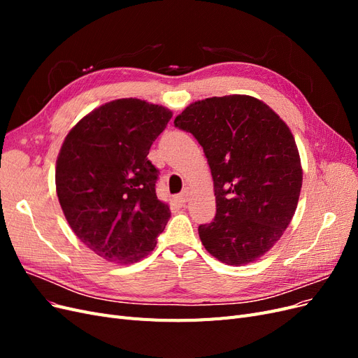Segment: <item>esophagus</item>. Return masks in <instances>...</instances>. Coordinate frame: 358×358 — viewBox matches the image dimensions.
<instances>
[{
	"label": "esophagus",
	"instance_id": "esophagus-1",
	"mask_svg": "<svg viewBox=\"0 0 358 358\" xmlns=\"http://www.w3.org/2000/svg\"><path fill=\"white\" fill-rule=\"evenodd\" d=\"M176 200H178V203H180V204H185V203L188 201V191L180 192L179 196H176Z\"/></svg>",
	"mask_w": 358,
	"mask_h": 358
}]
</instances>
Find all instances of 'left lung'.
<instances>
[{
    "mask_svg": "<svg viewBox=\"0 0 358 358\" xmlns=\"http://www.w3.org/2000/svg\"><path fill=\"white\" fill-rule=\"evenodd\" d=\"M175 125L197 138L212 171L216 215L199 227L206 251L229 266L255 262L297 208L303 171L289 128L263 101L237 94L189 104Z\"/></svg>",
    "mask_w": 358,
    "mask_h": 358,
    "instance_id": "8db88e82",
    "label": "left lung"
}]
</instances>
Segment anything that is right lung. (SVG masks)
<instances>
[{"instance_id": "obj_1", "label": "right lung", "mask_w": 358, "mask_h": 358, "mask_svg": "<svg viewBox=\"0 0 358 358\" xmlns=\"http://www.w3.org/2000/svg\"><path fill=\"white\" fill-rule=\"evenodd\" d=\"M171 116L145 100H115L82 117L61 146L62 212L79 241L107 262H140L166 229L170 209L157 197L158 170L148 154Z\"/></svg>"}]
</instances>
